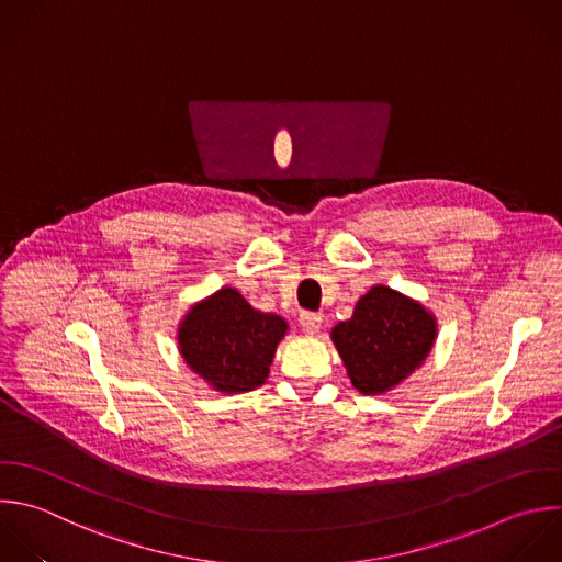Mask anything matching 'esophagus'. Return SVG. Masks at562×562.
Segmentation results:
<instances>
[{"instance_id":"34e87169","label":"esophagus","mask_w":562,"mask_h":562,"mask_svg":"<svg viewBox=\"0 0 562 562\" xmlns=\"http://www.w3.org/2000/svg\"><path fill=\"white\" fill-rule=\"evenodd\" d=\"M299 323H301L305 334H318V329L323 325V316L321 314H312V312H303Z\"/></svg>"}]
</instances>
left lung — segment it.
<instances>
[{"mask_svg": "<svg viewBox=\"0 0 562 562\" xmlns=\"http://www.w3.org/2000/svg\"><path fill=\"white\" fill-rule=\"evenodd\" d=\"M329 336L353 389L384 395L424 364L437 340V318L419 301L378 283Z\"/></svg>", "mask_w": 562, "mask_h": 562, "instance_id": "obj_1", "label": "left lung"}]
</instances>
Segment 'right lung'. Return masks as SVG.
<instances>
[{
  "label": "right lung",
  "instance_id": "add662e5",
  "mask_svg": "<svg viewBox=\"0 0 562 562\" xmlns=\"http://www.w3.org/2000/svg\"><path fill=\"white\" fill-rule=\"evenodd\" d=\"M290 325L283 316L255 310L237 288L224 285L193 303L176 329L187 367L213 391L237 395L259 389Z\"/></svg>",
  "mask_w": 562,
  "mask_h": 562
}]
</instances>
